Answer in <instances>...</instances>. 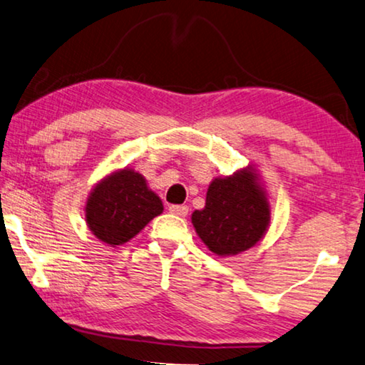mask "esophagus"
<instances>
[{
	"label": "esophagus",
	"instance_id": "34e87169",
	"mask_svg": "<svg viewBox=\"0 0 365 365\" xmlns=\"http://www.w3.org/2000/svg\"><path fill=\"white\" fill-rule=\"evenodd\" d=\"M170 213L178 215V217H186L189 213V207L187 205H170Z\"/></svg>",
	"mask_w": 365,
	"mask_h": 365
}]
</instances>
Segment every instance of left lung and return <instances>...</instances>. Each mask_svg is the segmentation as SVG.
I'll use <instances>...</instances> for the list:
<instances>
[{
	"instance_id": "left-lung-1",
	"label": "left lung",
	"mask_w": 365,
	"mask_h": 365,
	"mask_svg": "<svg viewBox=\"0 0 365 365\" xmlns=\"http://www.w3.org/2000/svg\"><path fill=\"white\" fill-rule=\"evenodd\" d=\"M195 232L213 254L237 255L254 247L270 225V202L252 166L215 178L205 207L192 213Z\"/></svg>"
}]
</instances>
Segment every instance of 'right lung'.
Listing matches in <instances>:
<instances>
[{
	"label": "right lung",
	"mask_w": 365,
	"mask_h": 365,
	"mask_svg": "<svg viewBox=\"0 0 365 365\" xmlns=\"http://www.w3.org/2000/svg\"><path fill=\"white\" fill-rule=\"evenodd\" d=\"M163 212L160 197L133 168L113 171L95 184L86 204L92 235L108 246H121Z\"/></svg>",
	"instance_id": "obj_1"
}]
</instances>
